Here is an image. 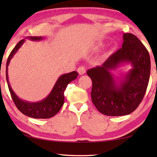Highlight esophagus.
Here are the masks:
<instances>
[{
  "label": "esophagus",
  "mask_w": 157,
  "mask_h": 157,
  "mask_svg": "<svg viewBox=\"0 0 157 157\" xmlns=\"http://www.w3.org/2000/svg\"><path fill=\"white\" fill-rule=\"evenodd\" d=\"M77 71H78V73L80 75H83L85 74L86 71V67H84V66H79L78 69H77Z\"/></svg>",
  "instance_id": "34e87169"
}]
</instances>
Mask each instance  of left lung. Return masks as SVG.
<instances>
[{
	"label": "left lung",
	"mask_w": 157,
	"mask_h": 157,
	"mask_svg": "<svg viewBox=\"0 0 157 157\" xmlns=\"http://www.w3.org/2000/svg\"><path fill=\"white\" fill-rule=\"evenodd\" d=\"M123 40L122 48L101 66L87 71L92 81V102L99 112L111 117L127 115L136 110L149 81L151 61L147 49L132 33H124ZM124 63H130L133 67L118 85L110 71Z\"/></svg>",
	"instance_id": "1"
}]
</instances>
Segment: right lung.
I'll return each mask as SVG.
<instances>
[{
  "label": "right lung",
  "instance_id": "add662e5",
  "mask_svg": "<svg viewBox=\"0 0 157 157\" xmlns=\"http://www.w3.org/2000/svg\"><path fill=\"white\" fill-rule=\"evenodd\" d=\"M29 39L33 40H40L43 39L41 36H30ZM25 39L19 41L14 48L10 52L8 58L6 63V80H7L8 86L9 89L10 95L13 98L15 105L21 113L27 117L34 118V119H48L55 116L60 111L64 103V91L66 86L70 82L76 79L78 74L76 71H73L68 74L61 75L55 83L52 91L49 95L45 98L44 100L39 102H28L22 99H20L16 95L14 91L10 87L8 76V66L9 65L10 59L16 53L22 44L24 43Z\"/></svg>",
  "mask_w": 157,
  "mask_h": 157
}]
</instances>
